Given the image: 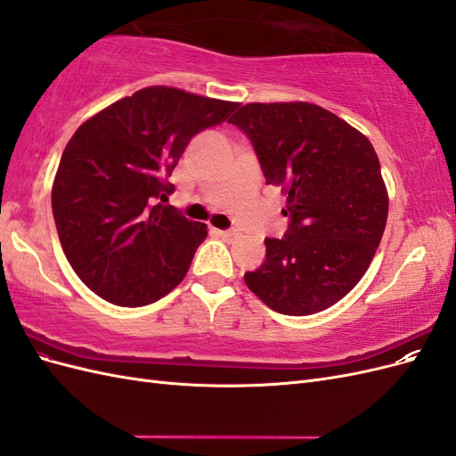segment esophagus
Segmentation results:
<instances>
[{
    "instance_id": "obj_1",
    "label": "esophagus",
    "mask_w": 456,
    "mask_h": 456,
    "mask_svg": "<svg viewBox=\"0 0 456 456\" xmlns=\"http://www.w3.org/2000/svg\"><path fill=\"white\" fill-rule=\"evenodd\" d=\"M216 232H218V236L224 238V240L238 238V232H236V230H216Z\"/></svg>"
}]
</instances>
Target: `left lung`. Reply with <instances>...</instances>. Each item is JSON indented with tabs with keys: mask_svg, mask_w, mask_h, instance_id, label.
<instances>
[{
	"mask_svg": "<svg viewBox=\"0 0 456 456\" xmlns=\"http://www.w3.org/2000/svg\"><path fill=\"white\" fill-rule=\"evenodd\" d=\"M230 123L249 136L268 184L281 186L291 224L265 240L266 260L245 273L275 312L310 315L363 278L388 218V190L363 133L312 102L243 104Z\"/></svg>",
	"mask_w": 456,
	"mask_h": 456,
	"instance_id": "8db88e82",
	"label": "left lung"
}]
</instances>
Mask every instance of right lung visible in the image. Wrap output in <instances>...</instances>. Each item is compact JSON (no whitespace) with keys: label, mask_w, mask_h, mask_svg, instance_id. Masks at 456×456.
Returning a JSON list of instances; mask_svg holds the SVG:
<instances>
[{"label":"right lung","mask_w":456,"mask_h":456,"mask_svg":"<svg viewBox=\"0 0 456 456\" xmlns=\"http://www.w3.org/2000/svg\"><path fill=\"white\" fill-rule=\"evenodd\" d=\"M240 104L151 86L81 123L54 175L51 205L62 251L94 295L139 308L184 280L207 224L158 200L191 136Z\"/></svg>","instance_id":"add662e5"}]
</instances>
